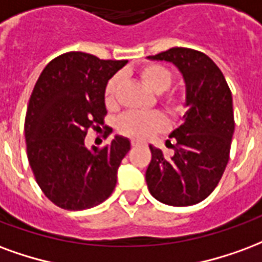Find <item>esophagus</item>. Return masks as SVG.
<instances>
[{
  "mask_svg": "<svg viewBox=\"0 0 262 262\" xmlns=\"http://www.w3.org/2000/svg\"><path fill=\"white\" fill-rule=\"evenodd\" d=\"M131 145H133V146H138V145H141V142H139V141H135V139H133V141H131Z\"/></svg>",
  "mask_w": 262,
  "mask_h": 262,
  "instance_id": "esophagus-1",
  "label": "esophagus"
}]
</instances>
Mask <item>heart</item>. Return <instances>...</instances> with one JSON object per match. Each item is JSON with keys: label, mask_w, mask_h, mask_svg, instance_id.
Wrapping results in <instances>:
<instances>
[{"label": "heart", "mask_w": 262, "mask_h": 262, "mask_svg": "<svg viewBox=\"0 0 262 262\" xmlns=\"http://www.w3.org/2000/svg\"><path fill=\"white\" fill-rule=\"evenodd\" d=\"M138 75L141 81L158 95L167 91L173 82L171 71L160 64H146L139 70ZM118 86H120V76L114 75L108 79L107 85L104 88V103L107 107L116 106ZM163 104L173 114H181L186 108V99L179 93H170L163 99ZM166 125H167L166 118L163 117V114L158 112L127 113L123 117L118 118L117 121L118 133L134 139L148 138L152 134L165 129Z\"/></svg>", "instance_id": "obj_1"}]
</instances>
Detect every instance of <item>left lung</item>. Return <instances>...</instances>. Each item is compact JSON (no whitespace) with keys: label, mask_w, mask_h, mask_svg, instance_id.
Returning a JSON list of instances; mask_svg holds the SVG:
<instances>
[{"label":"left lung","mask_w":262,"mask_h":262,"mask_svg":"<svg viewBox=\"0 0 262 262\" xmlns=\"http://www.w3.org/2000/svg\"><path fill=\"white\" fill-rule=\"evenodd\" d=\"M148 58L171 62L180 71L188 108L183 124L170 134L176 139L171 158L149 145L146 184L166 205H194L215 190L228 165L234 133L232 92L222 71L201 51L173 47Z\"/></svg>","instance_id":"left-lung-1"}]
</instances>
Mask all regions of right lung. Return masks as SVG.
Masks as SVG:
<instances>
[{
    "mask_svg": "<svg viewBox=\"0 0 262 262\" xmlns=\"http://www.w3.org/2000/svg\"><path fill=\"white\" fill-rule=\"evenodd\" d=\"M127 62L71 51L50 61L34 85L25 118L28 159L41 191L57 207L82 211L112 195L131 142L116 135L102 149H88L85 137L104 123V88Z\"/></svg>",
    "mask_w": 262,
    "mask_h": 262,
    "instance_id": "obj_1",
    "label": "right lung"
}]
</instances>
